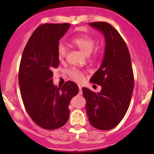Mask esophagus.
Masks as SVG:
<instances>
[{
    "label": "esophagus",
    "mask_w": 154,
    "mask_h": 154,
    "mask_svg": "<svg viewBox=\"0 0 154 154\" xmlns=\"http://www.w3.org/2000/svg\"><path fill=\"white\" fill-rule=\"evenodd\" d=\"M79 86V94H83V91H82V88L80 86Z\"/></svg>",
    "instance_id": "obj_1"
}]
</instances>
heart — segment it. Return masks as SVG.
I'll use <instances>...</instances> for the list:
<instances>
[{
  "mask_svg": "<svg viewBox=\"0 0 154 154\" xmlns=\"http://www.w3.org/2000/svg\"><path fill=\"white\" fill-rule=\"evenodd\" d=\"M73 43L80 49V51L86 55H89L95 46V40L91 36L87 35H81L80 36L75 37L73 39ZM99 51H97L98 52ZM67 53V48L64 43L60 42L57 45V55L62 60L64 58ZM70 77L77 83H81L84 80V74L79 69L73 68L68 71Z\"/></svg>",
  "mask_w": 154,
  "mask_h": 154,
  "instance_id": "b5f03b06",
  "label": "heart"
}]
</instances>
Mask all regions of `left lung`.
<instances>
[{"label": "left lung", "instance_id": "1", "mask_svg": "<svg viewBox=\"0 0 154 154\" xmlns=\"http://www.w3.org/2000/svg\"><path fill=\"white\" fill-rule=\"evenodd\" d=\"M88 24L105 38L103 61L90 79L102 88L97 93L85 87L82 91L90 124L98 130H108L120 123L131 100L134 87L131 59L125 42L111 24L103 21Z\"/></svg>", "mask_w": 154, "mask_h": 154}]
</instances>
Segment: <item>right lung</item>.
Wrapping results in <instances>:
<instances>
[{
    "instance_id": "obj_1",
    "label": "right lung",
    "mask_w": 154,
    "mask_h": 154,
    "mask_svg": "<svg viewBox=\"0 0 154 154\" xmlns=\"http://www.w3.org/2000/svg\"><path fill=\"white\" fill-rule=\"evenodd\" d=\"M70 26L68 23L40 25L29 38L21 57L18 82L23 103L32 120L45 130L66 125L69 103L79 91L72 81L62 87L53 83V71L60 63L57 45Z\"/></svg>"
}]
</instances>
